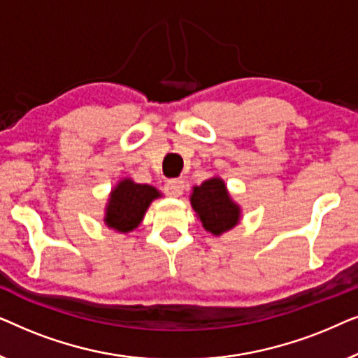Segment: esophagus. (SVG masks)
<instances>
[{"label": "esophagus", "mask_w": 358, "mask_h": 358, "mask_svg": "<svg viewBox=\"0 0 358 358\" xmlns=\"http://www.w3.org/2000/svg\"><path fill=\"white\" fill-rule=\"evenodd\" d=\"M164 192L169 197H180L184 192V180L180 179H169L168 182L164 184Z\"/></svg>", "instance_id": "obj_1"}]
</instances>
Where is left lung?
Returning a JSON list of instances; mask_svg holds the SVG:
<instances>
[{"label":"left lung","instance_id":"8db88e82","mask_svg":"<svg viewBox=\"0 0 358 358\" xmlns=\"http://www.w3.org/2000/svg\"><path fill=\"white\" fill-rule=\"evenodd\" d=\"M190 203L202 222V227L213 236L229 231L241 218V208L233 202L223 179L212 178L195 185L190 194Z\"/></svg>","mask_w":358,"mask_h":358}]
</instances>
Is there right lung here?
I'll list each match as a JSON object with an SVG mask.
<instances>
[{
    "instance_id": "obj_1",
    "label": "right lung",
    "mask_w": 358,
    "mask_h": 358,
    "mask_svg": "<svg viewBox=\"0 0 358 358\" xmlns=\"http://www.w3.org/2000/svg\"><path fill=\"white\" fill-rule=\"evenodd\" d=\"M158 197H161L159 190L153 185L122 179L109 195L104 223L115 231L129 233L138 227L150 203Z\"/></svg>"
}]
</instances>
